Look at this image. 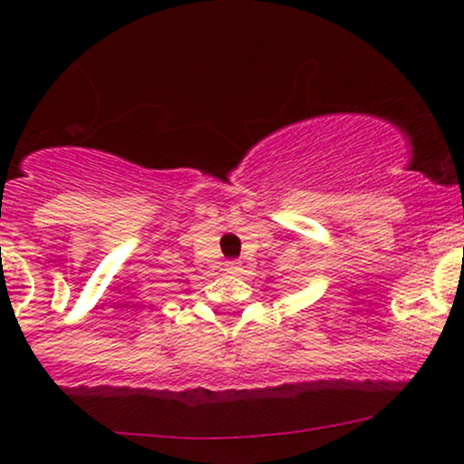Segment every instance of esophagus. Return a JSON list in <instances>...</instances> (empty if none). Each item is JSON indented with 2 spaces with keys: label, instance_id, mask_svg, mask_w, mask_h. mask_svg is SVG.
I'll return each instance as SVG.
<instances>
[{
  "label": "esophagus",
  "instance_id": "1",
  "mask_svg": "<svg viewBox=\"0 0 464 464\" xmlns=\"http://www.w3.org/2000/svg\"><path fill=\"white\" fill-rule=\"evenodd\" d=\"M222 270H227V273L231 275L242 273V262H237V259H228V262H225V266H222Z\"/></svg>",
  "mask_w": 464,
  "mask_h": 464
}]
</instances>
